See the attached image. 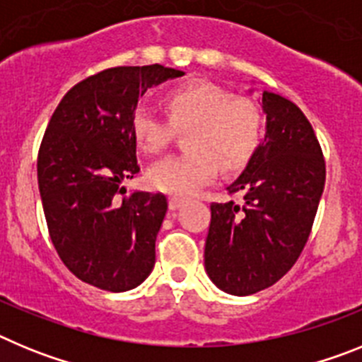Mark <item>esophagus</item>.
<instances>
[{"label":"esophagus","mask_w":362,"mask_h":362,"mask_svg":"<svg viewBox=\"0 0 362 362\" xmlns=\"http://www.w3.org/2000/svg\"><path fill=\"white\" fill-rule=\"evenodd\" d=\"M185 199L183 197H177V196H172L170 199H168V206H170V210H177L179 206H183Z\"/></svg>","instance_id":"obj_1"}]
</instances>
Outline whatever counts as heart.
<instances>
[{
    "label": "heart",
    "mask_w": 362,
    "mask_h": 362,
    "mask_svg": "<svg viewBox=\"0 0 362 362\" xmlns=\"http://www.w3.org/2000/svg\"><path fill=\"white\" fill-rule=\"evenodd\" d=\"M168 117L150 105L134 108L132 134L148 153L170 145L177 130L187 132V152L166 158L148 172V183L174 196H192L219 172L238 170L254 156L264 132V114L254 99L233 95L210 81H190L166 95Z\"/></svg>",
    "instance_id": "obj_1"
}]
</instances>
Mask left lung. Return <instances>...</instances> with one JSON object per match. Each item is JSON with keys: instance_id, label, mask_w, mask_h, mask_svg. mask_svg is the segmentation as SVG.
<instances>
[{"instance_id": "8db88e82", "label": "left lung", "mask_w": 362, "mask_h": 362, "mask_svg": "<svg viewBox=\"0 0 362 362\" xmlns=\"http://www.w3.org/2000/svg\"><path fill=\"white\" fill-rule=\"evenodd\" d=\"M267 136L226 187L235 201L210 204L204 268L217 288L252 296L296 264L312 232L326 179L321 145L297 105L263 92Z\"/></svg>"}]
</instances>
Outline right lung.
Instances as JSON below:
<instances>
[{
    "label": "right lung",
    "mask_w": 362,
    "mask_h": 362,
    "mask_svg": "<svg viewBox=\"0 0 362 362\" xmlns=\"http://www.w3.org/2000/svg\"><path fill=\"white\" fill-rule=\"evenodd\" d=\"M183 74L158 63L101 70L66 92L45 130L37 185L50 239L63 264L95 288H136L156 263L166 197L119 199L121 183L139 172L130 127L139 95Z\"/></svg>",
    "instance_id": "add662e5"
}]
</instances>
